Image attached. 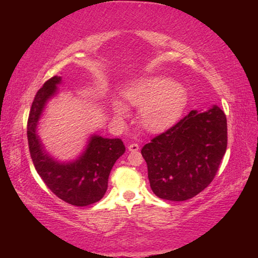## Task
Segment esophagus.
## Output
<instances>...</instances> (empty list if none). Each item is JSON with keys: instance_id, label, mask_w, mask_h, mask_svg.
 <instances>
[{"instance_id": "34e87169", "label": "esophagus", "mask_w": 258, "mask_h": 258, "mask_svg": "<svg viewBox=\"0 0 258 258\" xmlns=\"http://www.w3.org/2000/svg\"><path fill=\"white\" fill-rule=\"evenodd\" d=\"M140 149V146L138 145V143H131V145L128 146V150L130 151H138Z\"/></svg>"}]
</instances>
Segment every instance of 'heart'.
Wrapping results in <instances>:
<instances>
[{
    "instance_id": "1",
    "label": "heart",
    "mask_w": 258,
    "mask_h": 258,
    "mask_svg": "<svg viewBox=\"0 0 258 258\" xmlns=\"http://www.w3.org/2000/svg\"><path fill=\"white\" fill-rule=\"evenodd\" d=\"M130 104L140 109V120L147 130L160 132L175 123L186 103V89L166 76H149L137 81L125 90ZM112 109L118 117H125L128 108L120 100L112 101Z\"/></svg>"
}]
</instances>
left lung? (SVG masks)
<instances>
[{
    "label": "left lung",
    "instance_id": "8db88e82",
    "mask_svg": "<svg viewBox=\"0 0 258 258\" xmlns=\"http://www.w3.org/2000/svg\"><path fill=\"white\" fill-rule=\"evenodd\" d=\"M228 146L221 108L191 110L142 148L151 190L161 199L187 200L211 184Z\"/></svg>",
    "mask_w": 258,
    "mask_h": 258
}]
</instances>
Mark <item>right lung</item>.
Instances as JSON below:
<instances>
[{"instance_id": "right-lung-1", "label": "right lung", "mask_w": 258, "mask_h": 258, "mask_svg": "<svg viewBox=\"0 0 258 258\" xmlns=\"http://www.w3.org/2000/svg\"><path fill=\"white\" fill-rule=\"evenodd\" d=\"M61 77L53 76L37 91L27 121L30 157L46 186L56 197L74 206H89L101 199L108 187V177L113 164L125 152L120 139L91 137L86 150L77 160L61 164L45 154L36 134V126L47 100L56 92Z\"/></svg>"}]
</instances>
